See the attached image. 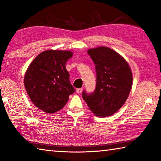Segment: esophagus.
Segmentation results:
<instances>
[{
    "mask_svg": "<svg viewBox=\"0 0 161 161\" xmlns=\"http://www.w3.org/2000/svg\"><path fill=\"white\" fill-rule=\"evenodd\" d=\"M82 90H83L82 88H80V89H77V90H76V92H77V94H80L81 93V92H82Z\"/></svg>",
    "mask_w": 161,
    "mask_h": 161,
    "instance_id": "obj_1",
    "label": "esophagus"
}]
</instances>
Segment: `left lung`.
Masks as SVG:
<instances>
[{"label":"left lung","mask_w":161,"mask_h":161,"mask_svg":"<svg viewBox=\"0 0 161 161\" xmlns=\"http://www.w3.org/2000/svg\"><path fill=\"white\" fill-rule=\"evenodd\" d=\"M87 53L95 64L96 89L92 93L84 90L82 98L95 115L111 116L129 97L133 81L131 70L119 54L108 47L90 49Z\"/></svg>","instance_id":"obj_1"}]
</instances>
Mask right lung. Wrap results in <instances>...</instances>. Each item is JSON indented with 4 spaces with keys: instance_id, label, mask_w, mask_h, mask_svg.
<instances>
[{
    "instance_id": "right-lung-1",
    "label": "right lung",
    "mask_w": 161,
    "mask_h": 161,
    "mask_svg": "<svg viewBox=\"0 0 161 161\" xmlns=\"http://www.w3.org/2000/svg\"><path fill=\"white\" fill-rule=\"evenodd\" d=\"M70 51L46 50L35 58L26 71L24 84L30 99L38 108L53 114L62 109L75 92L65 64Z\"/></svg>"
}]
</instances>
